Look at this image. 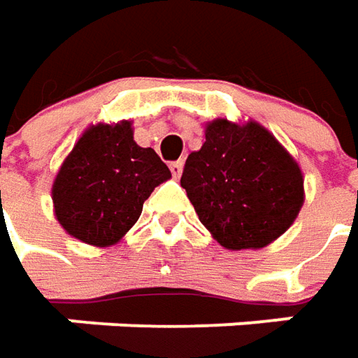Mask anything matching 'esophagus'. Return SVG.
Returning a JSON list of instances; mask_svg holds the SVG:
<instances>
[{
    "mask_svg": "<svg viewBox=\"0 0 358 358\" xmlns=\"http://www.w3.org/2000/svg\"><path fill=\"white\" fill-rule=\"evenodd\" d=\"M182 168H184V162H182V160H176V162H170V170H172L174 178H180V174H182Z\"/></svg>",
    "mask_w": 358,
    "mask_h": 358,
    "instance_id": "34e87169",
    "label": "esophagus"
}]
</instances>
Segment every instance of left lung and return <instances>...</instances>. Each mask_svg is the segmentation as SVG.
I'll return each mask as SVG.
<instances>
[{"label":"left lung","mask_w":358,"mask_h":358,"mask_svg":"<svg viewBox=\"0 0 358 358\" xmlns=\"http://www.w3.org/2000/svg\"><path fill=\"white\" fill-rule=\"evenodd\" d=\"M196 214L226 250H259L285 234L305 200L295 158L259 122L216 118L180 178Z\"/></svg>","instance_id":"1"}]
</instances>
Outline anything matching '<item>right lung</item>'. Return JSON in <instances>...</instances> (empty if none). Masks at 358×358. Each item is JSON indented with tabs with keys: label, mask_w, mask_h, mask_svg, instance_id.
<instances>
[{
	"label": "right lung",
	"mask_w": 358,
	"mask_h": 358,
	"mask_svg": "<svg viewBox=\"0 0 358 358\" xmlns=\"http://www.w3.org/2000/svg\"><path fill=\"white\" fill-rule=\"evenodd\" d=\"M172 174L152 148L134 142L132 122H99L83 132L53 182L55 217L69 236L94 248L122 240L142 203Z\"/></svg>",
	"instance_id": "right-lung-1"
}]
</instances>
